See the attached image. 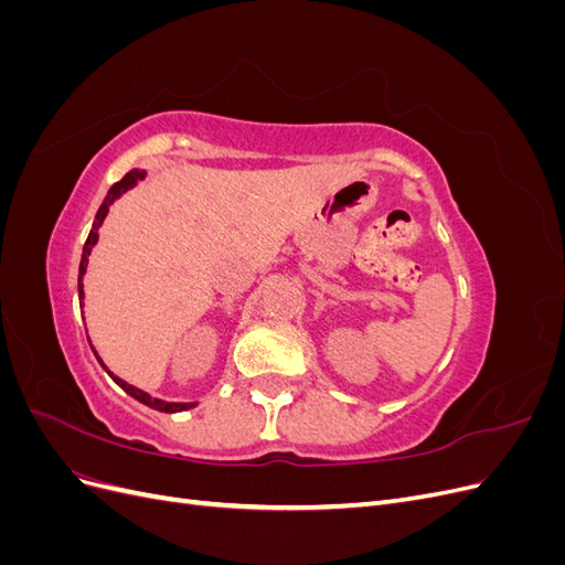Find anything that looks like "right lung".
Returning a JSON list of instances; mask_svg holds the SVG:
<instances>
[{
  "label": "right lung",
  "mask_w": 565,
  "mask_h": 565,
  "mask_svg": "<svg viewBox=\"0 0 565 565\" xmlns=\"http://www.w3.org/2000/svg\"><path fill=\"white\" fill-rule=\"evenodd\" d=\"M146 179V169H131L129 174H125V179H119L115 185H110V191H108V195H106V200H104V204H100L98 207V212H96V218H94V224H92V231H89V237H87V243H84V249H82V262H79V276H77V292H79V306H84L82 303V299H84V273H87V266H89V256H92V249H94V245L98 243V228L104 226V221H106V216H108V212H110V204L115 202V200H119L122 198L127 191H131V188L139 183V181H143ZM92 344V341H89ZM94 349V347H92ZM96 353V351H94ZM98 358V355H96ZM98 363L104 365V361H100L98 358ZM104 370L110 374V377L115 380V384L119 386V388H125L131 398H136L139 403H143V405H148V407H152V409H160V413H183V409H191V407H195L198 403H167V401H162V398H152L150 393H146V391H141V388H136V386H131V384H127L125 380H119V377H115V374L104 365Z\"/></svg>",
  "instance_id": "add662e5"
}]
</instances>
